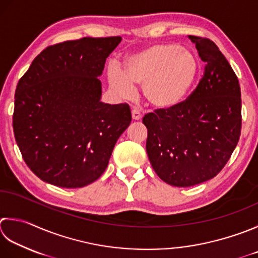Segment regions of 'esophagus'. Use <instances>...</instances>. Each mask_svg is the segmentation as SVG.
<instances>
[{
	"label": "esophagus",
	"instance_id": "obj_1",
	"mask_svg": "<svg viewBox=\"0 0 258 258\" xmlns=\"http://www.w3.org/2000/svg\"><path fill=\"white\" fill-rule=\"evenodd\" d=\"M132 118L134 120H140L141 118H142V114L140 113V110L138 109H132Z\"/></svg>",
	"mask_w": 258,
	"mask_h": 258
}]
</instances>
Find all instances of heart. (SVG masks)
Returning a JSON list of instances; mask_svg holds the SVG:
<instances>
[{
    "instance_id": "obj_1",
    "label": "heart",
    "mask_w": 258,
    "mask_h": 258,
    "mask_svg": "<svg viewBox=\"0 0 258 258\" xmlns=\"http://www.w3.org/2000/svg\"><path fill=\"white\" fill-rule=\"evenodd\" d=\"M200 62L190 50L175 43L148 45L126 58L123 74L108 73L109 87L118 97H130L134 86L142 85V95L151 107L172 109L183 102L194 87Z\"/></svg>"
}]
</instances>
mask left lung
<instances>
[{
  "label": "left lung",
  "instance_id": "obj_1",
  "mask_svg": "<svg viewBox=\"0 0 258 258\" xmlns=\"http://www.w3.org/2000/svg\"><path fill=\"white\" fill-rule=\"evenodd\" d=\"M206 63L204 77L185 102L146 114V152L161 180L192 186L218 174L238 143L241 99L238 78L219 48L189 35Z\"/></svg>",
  "mask_w": 258,
  "mask_h": 258
}]
</instances>
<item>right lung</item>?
Masks as SVG:
<instances>
[{
  "instance_id": "add662e5",
  "label": "right lung",
  "mask_w": 258,
  "mask_h": 258,
  "mask_svg": "<svg viewBox=\"0 0 258 258\" xmlns=\"http://www.w3.org/2000/svg\"><path fill=\"white\" fill-rule=\"evenodd\" d=\"M120 37L45 48L19 80L13 131L23 160L42 181L82 188L97 180L132 120L127 104L100 102L106 58Z\"/></svg>"
}]
</instances>
